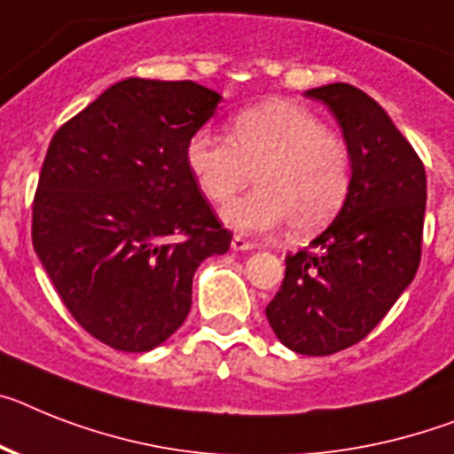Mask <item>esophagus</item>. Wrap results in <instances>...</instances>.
<instances>
[{"label":"esophagus","instance_id":"34e87169","mask_svg":"<svg viewBox=\"0 0 454 454\" xmlns=\"http://www.w3.org/2000/svg\"><path fill=\"white\" fill-rule=\"evenodd\" d=\"M231 249H233V251H251V249H256V245H254V242H249L247 238H242V235H235L233 242H231Z\"/></svg>","mask_w":454,"mask_h":454}]
</instances>
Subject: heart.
Segmentation results:
<instances>
[{
  "mask_svg": "<svg viewBox=\"0 0 454 454\" xmlns=\"http://www.w3.org/2000/svg\"><path fill=\"white\" fill-rule=\"evenodd\" d=\"M186 166L212 203L251 182L256 192L221 209L228 226L270 233L288 221L291 233L307 235L337 215L350 189V154L325 121L295 101H268L231 120V140L200 129L186 143Z\"/></svg>",
  "mask_w": 454,
  "mask_h": 454,
  "instance_id": "1",
  "label": "heart"
}]
</instances>
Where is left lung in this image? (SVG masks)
I'll list each match as a JSON object with an SVG mask.
<instances>
[{
  "mask_svg": "<svg viewBox=\"0 0 454 454\" xmlns=\"http://www.w3.org/2000/svg\"><path fill=\"white\" fill-rule=\"evenodd\" d=\"M327 106L350 154V189L311 251L286 256L268 321L286 348L333 356L367 337L420 265L425 166L387 113L346 82L304 91Z\"/></svg>",
  "mask_w": 454,
  "mask_h": 454,
  "instance_id": "obj_1",
  "label": "left lung"
}]
</instances>
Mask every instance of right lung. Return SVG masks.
<instances>
[{
    "label": "right lung",
    "instance_id": "1",
    "mask_svg": "<svg viewBox=\"0 0 454 454\" xmlns=\"http://www.w3.org/2000/svg\"><path fill=\"white\" fill-rule=\"evenodd\" d=\"M219 104L192 80L127 78L52 136L34 251L71 316L113 348L161 346L192 309L198 265L231 247L186 166Z\"/></svg>",
    "mask_w": 454,
    "mask_h": 454
}]
</instances>
